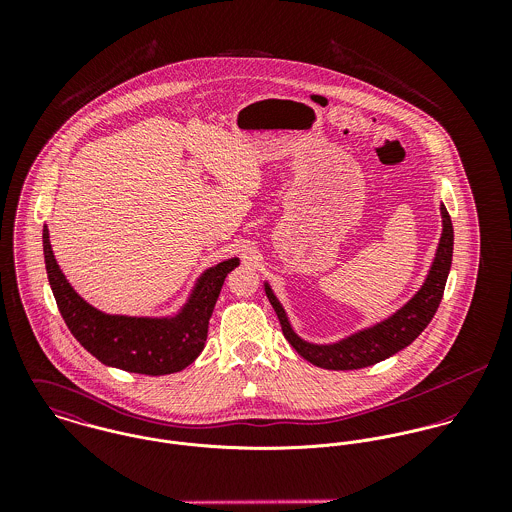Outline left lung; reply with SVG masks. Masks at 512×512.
<instances>
[{"mask_svg": "<svg viewBox=\"0 0 512 512\" xmlns=\"http://www.w3.org/2000/svg\"><path fill=\"white\" fill-rule=\"evenodd\" d=\"M441 213V236L434 262L428 270V276L422 288L412 295L400 309H396L390 317L365 327L353 335H347L341 341L319 345L301 339L293 331L288 313L276 293L272 292L270 284L264 282V292L268 295L284 337L290 341L293 349L311 365L329 368V370H355L365 366L376 365L398 351L406 349L432 321L438 311L439 301L443 297L445 282L451 270L453 256V224L445 205L439 207Z\"/></svg>", "mask_w": 512, "mask_h": 512, "instance_id": "left-lung-1", "label": "left lung"}]
</instances>
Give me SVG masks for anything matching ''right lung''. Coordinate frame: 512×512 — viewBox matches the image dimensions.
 <instances>
[{
	"instance_id": "1",
	"label": "right lung",
	"mask_w": 512,
	"mask_h": 512,
	"mask_svg": "<svg viewBox=\"0 0 512 512\" xmlns=\"http://www.w3.org/2000/svg\"><path fill=\"white\" fill-rule=\"evenodd\" d=\"M43 254L51 290L74 339L102 365L149 376L179 372L201 355L224 278L240 264L228 258L205 270L175 315L132 317L104 313L74 292L55 260L47 226Z\"/></svg>"
}]
</instances>
